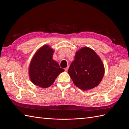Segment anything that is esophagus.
I'll use <instances>...</instances> for the list:
<instances>
[{"label": "esophagus", "mask_w": 129, "mask_h": 129, "mask_svg": "<svg viewBox=\"0 0 129 129\" xmlns=\"http://www.w3.org/2000/svg\"><path fill=\"white\" fill-rule=\"evenodd\" d=\"M68 68H69V66H68L67 67H66L65 69H64V70H65V71L66 72H67L68 71Z\"/></svg>", "instance_id": "1"}]
</instances>
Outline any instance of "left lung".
I'll return each instance as SVG.
<instances>
[{"label":"left lung","mask_w":129,"mask_h":129,"mask_svg":"<svg viewBox=\"0 0 129 129\" xmlns=\"http://www.w3.org/2000/svg\"><path fill=\"white\" fill-rule=\"evenodd\" d=\"M68 73L76 87L87 90L100 83L104 74V67L94 50L83 47L76 52L75 60L72 62Z\"/></svg>","instance_id":"8db88e82"}]
</instances>
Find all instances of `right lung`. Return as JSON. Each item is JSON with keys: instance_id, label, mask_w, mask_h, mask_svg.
Here are the masks:
<instances>
[{"instance_id": "1", "label": "right lung", "mask_w": 129, "mask_h": 129, "mask_svg": "<svg viewBox=\"0 0 129 129\" xmlns=\"http://www.w3.org/2000/svg\"><path fill=\"white\" fill-rule=\"evenodd\" d=\"M54 51L48 45H45L34 54L29 67V77L34 84L43 88H48L64 71L53 59Z\"/></svg>"}]
</instances>
